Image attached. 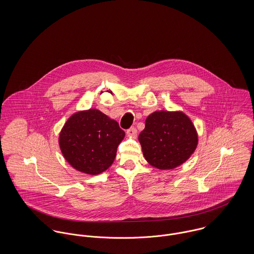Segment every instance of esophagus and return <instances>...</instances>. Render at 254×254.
Segmentation results:
<instances>
[{
	"label": "esophagus",
	"mask_w": 254,
	"mask_h": 254,
	"mask_svg": "<svg viewBox=\"0 0 254 254\" xmlns=\"http://www.w3.org/2000/svg\"><path fill=\"white\" fill-rule=\"evenodd\" d=\"M126 133H127V135H128L129 137H135V136L137 135V130H136L135 127H131L130 129L127 130Z\"/></svg>",
	"instance_id": "obj_1"
}]
</instances>
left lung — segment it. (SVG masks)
<instances>
[{
  "label": "left lung",
  "instance_id": "obj_1",
  "mask_svg": "<svg viewBox=\"0 0 254 254\" xmlns=\"http://www.w3.org/2000/svg\"><path fill=\"white\" fill-rule=\"evenodd\" d=\"M145 160L161 170L174 169L187 161L198 138L191 120L181 111H154L145 119L139 135Z\"/></svg>",
  "mask_w": 254,
  "mask_h": 254
}]
</instances>
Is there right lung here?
I'll list each match as a JSON object with an SVG mask.
<instances>
[{
	"label": "right lung",
	"instance_id": "right-lung-1",
	"mask_svg": "<svg viewBox=\"0 0 254 254\" xmlns=\"http://www.w3.org/2000/svg\"><path fill=\"white\" fill-rule=\"evenodd\" d=\"M125 137L118 123L98 109L72 114L63 127L59 144L64 157L77 171L98 175L113 163Z\"/></svg>",
	"mask_w": 254,
	"mask_h": 254
}]
</instances>
